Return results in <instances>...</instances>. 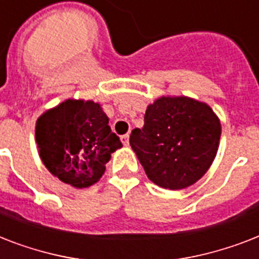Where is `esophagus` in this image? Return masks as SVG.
Wrapping results in <instances>:
<instances>
[{
  "instance_id": "1",
  "label": "esophagus",
  "mask_w": 259,
  "mask_h": 259,
  "mask_svg": "<svg viewBox=\"0 0 259 259\" xmlns=\"http://www.w3.org/2000/svg\"><path fill=\"white\" fill-rule=\"evenodd\" d=\"M121 141L125 146H129V134H125V136L121 137Z\"/></svg>"
}]
</instances>
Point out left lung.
Returning a JSON list of instances; mask_svg holds the SVG:
<instances>
[{
    "label": "left lung",
    "instance_id": "8db88e82",
    "mask_svg": "<svg viewBox=\"0 0 259 259\" xmlns=\"http://www.w3.org/2000/svg\"><path fill=\"white\" fill-rule=\"evenodd\" d=\"M221 121L209 105L186 96H162L148 105L145 125L130 146L153 184L181 190L195 184L217 155Z\"/></svg>",
    "mask_w": 259,
    "mask_h": 259
}]
</instances>
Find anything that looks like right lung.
Segmentation results:
<instances>
[{
    "label": "right lung",
    "mask_w": 259,
    "mask_h": 259,
    "mask_svg": "<svg viewBox=\"0 0 259 259\" xmlns=\"http://www.w3.org/2000/svg\"><path fill=\"white\" fill-rule=\"evenodd\" d=\"M35 142L46 169L77 189L98 182L111 153L122 148L102 106L92 100L74 98L39 115L35 122Z\"/></svg>",
    "instance_id": "1"
}]
</instances>
